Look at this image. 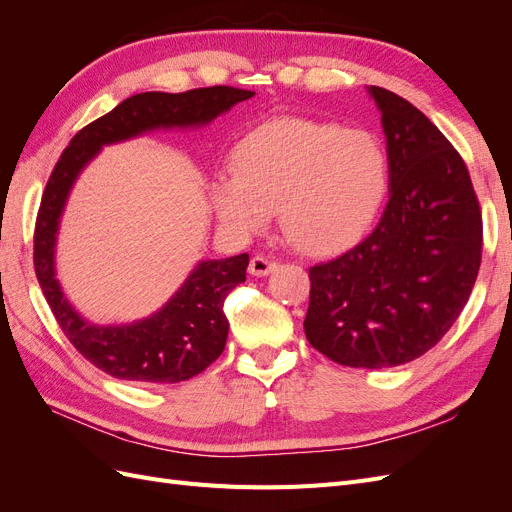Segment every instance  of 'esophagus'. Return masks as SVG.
<instances>
[{
	"mask_svg": "<svg viewBox=\"0 0 512 512\" xmlns=\"http://www.w3.org/2000/svg\"><path fill=\"white\" fill-rule=\"evenodd\" d=\"M275 269H277V262L271 260L269 256L258 254V256H254V258L250 260V273H252L254 277H265V275H269V273L275 271Z\"/></svg>",
	"mask_w": 512,
	"mask_h": 512,
	"instance_id": "esophagus-1",
	"label": "esophagus"
}]
</instances>
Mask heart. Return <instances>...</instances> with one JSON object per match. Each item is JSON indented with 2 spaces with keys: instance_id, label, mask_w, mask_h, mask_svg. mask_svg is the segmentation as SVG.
<instances>
[{
  "instance_id": "1",
  "label": "heart",
  "mask_w": 512,
  "mask_h": 512,
  "mask_svg": "<svg viewBox=\"0 0 512 512\" xmlns=\"http://www.w3.org/2000/svg\"><path fill=\"white\" fill-rule=\"evenodd\" d=\"M391 183L389 156L374 134L331 121L273 119L232 149V175L211 181V205L241 237L282 230L303 254L324 256L361 239Z\"/></svg>"
}]
</instances>
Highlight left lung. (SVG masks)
I'll list each match as a JSON object with an SVG mask.
<instances>
[{"instance_id":"left-lung-1","label":"left lung","mask_w":512,"mask_h":512,"mask_svg":"<svg viewBox=\"0 0 512 512\" xmlns=\"http://www.w3.org/2000/svg\"><path fill=\"white\" fill-rule=\"evenodd\" d=\"M382 113L391 166L378 226L309 269L307 342L346 367L410 363L453 327L474 288L483 220L470 173L444 134L408 100L367 87Z\"/></svg>"}]
</instances>
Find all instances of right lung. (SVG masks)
Returning <instances> with one entry per match:
<instances>
[{
  "instance_id": "add662e5",
  "label": "right lung",
  "mask_w": 512,
  "mask_h": 512,
  "mask_svg": "<svg viewBox=\"0 0 512 512\" xmlns=\"http://www.w3.org/2000/svg\"><path fill=\"white\" fill-rule=\"evenodd\" d=\"M254 91L205 87L164 94L145 91L76 134L55 164L38 211L34 267L51 312L70 344L104 374L143 384H173L205 371L222 354L228 337L224 299L245 282L250 256L200 260L158 312L126 324H94L76 312L61 290L55 247L68 196L100 149L156 130L203 128Z\"/></svg>"
}]
</instances>
